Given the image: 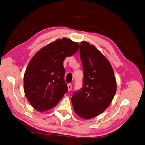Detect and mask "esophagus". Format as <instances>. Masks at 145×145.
<instances>
[{
    "label": "esophagus",
    "instance_id": "obj_1",
    "mask_svg": "<svg viewBox=\"0 0 145 145\" xmlns=\"http://www.w3.org/2000/svg\"><path fill=\"white\" fill-rule=\"evenodd\" d=\"M67 87H68V90L69 91L71 90V89H72V84H71V83H69V84L67 85Z\"/></svg>",
    "mask_w": 145,
    "mask_h": 145
}]
</instances>
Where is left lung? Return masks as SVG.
<instances>
[{
    "instance_id": "left-lung-1",
    "label": "left lung",
    "mask_w": 145,
    "mask_h": 145,
    "mask_svg": "<svg viewBox=\"0 0 145 145\" xmlns=\"http://www.w3.org/2000/svg\"><path fill=\"white\" fill-rule=\"evenodd\" d=\"M80 53L83 84L82 89L74 92L71 101L78 116L90 119L110 106L116 92V82L110 62L94 46L82 42Z\"/></svg>"
}]
</instances>
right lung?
<instances>
[{
  "mask_svg": "<svg viewBox=\"0 0 145 145\" xmlns=\"http://www.w3.org/2000/svg\"><path fill=\"white\" fill-rule=\"evenodd\" d=\"M79 48L78 43L63 38L42 48L30 60L24 74V87L26 97L35 110H50L67 93L63 61Z\"/></svg>",
  "mask_w": 145,
  "mask_h": 145,
  "instance_id": "add662e5",
  "label": "right lung"
}]
</instances>
